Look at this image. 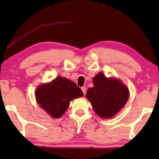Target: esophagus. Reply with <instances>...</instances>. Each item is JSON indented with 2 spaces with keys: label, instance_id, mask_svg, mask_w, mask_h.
Segmentation results:
<instances>
[{
  "label": "esophagus",
  "instance_id": "34e87169",
  "mask_svg": "<svg viewBox=\"0 0 159 159\" xmlns=\"http://www.w3.org/2000/svg\"><path fill=\"white\" fill-rule=\"evenodd\" d=\"M81 89H82V93H83V94L85 95L86 94V88H85V87H82Z\"/></svg>",
  "mask_w": 159,
  "mask_h": 159
}]
</instances>
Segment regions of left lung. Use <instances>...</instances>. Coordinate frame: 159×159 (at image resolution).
Instances as JSON below:
<instances>
[{
	"mask_svg": "<svg viewBox=\"0 0 159 159\" xmlns=\"http://www.w3.org/2000/svg\"><path fill=\"white\" fill-rule=\"evenodd\" d=\"M94 86L87 91L95 112L101 118H111L122 108L129 98V90L116 79H108L103 73L93 80Z\"/></svg>",
	"mask_w": 159,
	"mask_h": 159,
	"instance_id": "obj_1",
	"label": "left lung"
}]
</instances>
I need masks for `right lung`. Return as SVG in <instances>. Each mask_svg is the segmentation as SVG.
Listing matches in <instances>:
<instances>
[{"mask_svg": "<svg viewBox=\"0 0 159 159\" xmlns=\"http://www.w3.org/2000/svg\"><path fill=\"white\" fill-rule=\"evenodd\" d=\"M82 95L83 93L75 82L61 77L38 86L35 92L39 106L53 118L61 116L68 108L69 102Z\"/></svg>", "mask_w": 159, "mask_h": 159, "instance_id": "right-lung-1", "label": "right lung"}]
</instances>
